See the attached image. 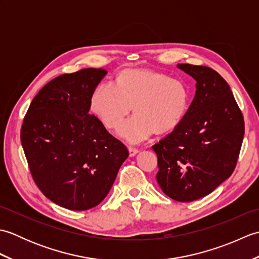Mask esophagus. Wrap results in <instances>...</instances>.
I'll use <instances>...</instances> for the list:
<instances>
[{
    "mask_svg": "<svg viewBox=\"0 0 259 259\" xmlns=\"http://www.w3.org/2000/svg\"><path fill=\"white\" fill-rule=\"evenodd\" d=\"M138 152H139V150L136 149V148H133V147L129 148V156L130 157H135Z\"/></svg>",
    "mask_w": 259,
    "mask_h": 259,
    "instance_id": "esophagus-1",
    "label": "esophagus"
}]
</instances>
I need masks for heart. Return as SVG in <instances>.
I'll return each mask as SVG.
<instances>
[{
  "instance_id": "obj_1",
  "label": "heart",
  "mask_w": 259,
  "mask_h": 259,
  "mask_svg": "<svg viewBox=\"0 0 259 259\" xmlns=\"http://www.w3.org/2000/svg\"><path fill=\"white\" fill-rule=\"evenodd\" d=\"M117 87L102 82L91 96L92 112L110 129H117L131 110L136 114L121 126L119 136L139 144L157 133L174 130L188 109L189 91L183 81L152 70H125Z\"/></svg>"
}]
</instances>
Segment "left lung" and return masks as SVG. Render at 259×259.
Returning <instances> with one entry per match:
<instances>
[{"label": "left lung", "instance_id": "1", "mask_svg": "<svg viewBox=\"0 0 259 259\" xmlns=\"http://www.w3.org/2000/svg\"><path fill=\"white\" fill-rule=\"evenodd\" d=\"M177 68L195 79V98L181 122L152 149L161 190L175 200L189 202L209 195L232 176L245 124L221 74L202 65L181 63Z\"/></svg>", "mask_w": 259, "mask_h": 259}]
</instances>
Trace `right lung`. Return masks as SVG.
Listing matches in <instances>:
<instances>
[{"instance_id": "right-lung-1", "label": "right lung", "mask_w": 259, "mask_h": 259, "mask_svg": "<svg viewBox=\"0 0 259 259\" xmlns=\"http://www.w3.org/2000/svg\"><path fill=\"white\" fill-rule=\"evenodd\" d=\"M106 74L89 68L57 76L33 99L22 124V147L36 186L70 210L99 205L129 156L89 113L92 93Z\"/></svg>"}]
</instances>
